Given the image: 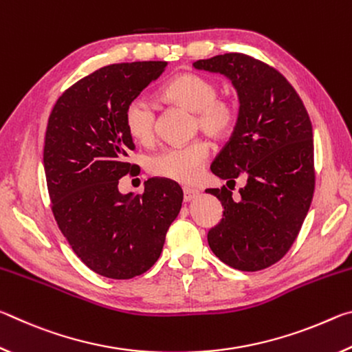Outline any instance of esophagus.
Listing matches in <instances>:
<instances>
[{"mask_svg": "<svg viewBox=\"0 0 352 352\" xmlns=\"http://www.w3.org/2000/svg\"><path fill=\"white\" fill-rule=\"evenodd\" d=\"M199 189H195V188H189V186H184L183 188V195H184V200L186 201H190V200H194L195 197H199Z\"/></svg>", "mask_w": 352, "mask_h": 352, "instance_id": "1", "label": "esophagus"}]
</instances>
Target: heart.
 Returning a JSON list of instances; mask_svg holds the SVG:
<instances>
[{
	"label": "heart",
	"mask_w": 352,
	"mask_h": 352,
	"mask_svg": "<svg viewBox=\"0 0 352 352\" xmlns=\"http://www.w3.org/2000/svg\"><path fill=\"white\" fill-rule=\"evenodd\" d=\"M160 96L169 104L194 111V129L208 136L222 140L237 122V105L231 98L219 96V85L211 77L199 73H183L164 83ZM155 107L144 98H133L124 110L127 133L141 144H148L155 136ZM210 155L205 140H194L183 146L168 147L152 155L147 169L152 175L188 183L199 175L201 164Z\"/></svg>",
	"instance_id": "heart-1"
}]
</instances>
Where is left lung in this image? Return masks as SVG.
<instances>
[{
	"mask_svg": "<svg viewBox=\"0 0 352 352\" xmlns=\"http://www.w3.org/2000/svg\"><path fill=\"white\" fill-rule=\"evenodd\" d=\"M194 68L226 76L239 94L234 132L212 162V174L233 183L247 177L237 197L225 186L206 189L223 206L208 243L236 270L267 269L290 250L314 197L311 119L289 80L253 57L230 52Z\"/></svg>",
	"mask_w": 352,
	"mask_h": 352,
	"instance_id": "8db88e82",
	"label": "left lung"
}]
</instances>
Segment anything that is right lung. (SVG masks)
Listing matches in <instances>:
<instances>
[{
  "mask_svg": "<svg viewBox=\"0 0 352 352\" xmlns=\"http://www.w3.org/2000/svg\"><path fill=\"white\" fill-rule=\"evenodd\" d=\"M168 62L115 63L65 91L52 109L43 164L51 210L83 264L100 276L130 279L147 272L163 252L183 190L168 178H148L144 192L121 194L119 178L135 175L124 110Z\"/></svg>",
  "mask_w": 352,
  "mask_h": 352,
  "instance_id": "right-lung-1",
  "label": "right lung"
}]
</instances>
